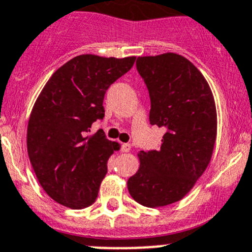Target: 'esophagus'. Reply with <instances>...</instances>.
I'll return each instance as SVG.
<instances>
[{
    "label": "esophagus",
    "instance_id": "esophagus-1",
    "mask_svg": "<svg viewBox=\"0 0 252 252\" xmlns=\"http://www.w3.org/2000/svg\"><path fill=\"white\" fill-rule=\"evenodd\" d=\"M131 150V145L130 144H122L121 145V151L122 152H128Z\"/></svg>",
    "mask_w": 252,
    "mask_h": 252
}]
</instances>
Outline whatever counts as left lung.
<instances>
[{"label":"left lung","mask_w":252,"mask_h":252,"mask_svg":"<svg viewBox=\"0 0 252 252\" xmlns=\"http://www.w3.org/2000/svg\"><path fill=\"white\" fill-rule=\"evenodd\" d=\"M137 72L150 94V124L165 127L160 149L141 151L140 168L127 180L138 204H174L192 189L211 160L216 108L201 72L176 54L138 57Z\"/></svg>","instance_id":"left-lung-1"}]
</instances>
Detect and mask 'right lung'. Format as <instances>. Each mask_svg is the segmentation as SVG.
<instances>
[{
	"instance_id": "obj_1",
	"label": "right lung",
	"mask_w": 252,
	"mask_h": 252,
	"mask_svg": "<svg viewBox=\"0 0 252 252\" xmlns=\"http://www.w3.org/2000/svg\"><path fill=\"white\" fill-rule=\"evenodd\" d=\"M136 57L80 55L51 76L37 98L27 128V151L33 171L50 197L71 209L96 201L107 160L116 142L102 130L89 136L103 120L108 87L133 66Z\"/></svg>"
}]
</instances>
